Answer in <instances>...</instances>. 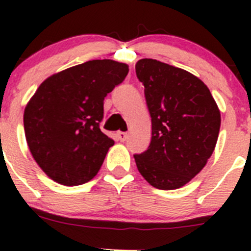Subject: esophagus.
Returning <instances> with one entry per match:
<instances>
[{
    "mask_svg": "<svg viewBox=\"0 0 251 251\" xmlns=\"http://www.w3.org/2000/svg\"><path fill=\"white\" fill-rule=\"evenodd\" d=\"M116 136H118L119 141L124 142V141H126V138H127L128 135L126 132H118V133H116Z\"/></svg>",
    "mask_w": 251,
    "mask_h": 251,
    "instance_id": "obj_1",
    "label": "esophagus"
}]
</instances>
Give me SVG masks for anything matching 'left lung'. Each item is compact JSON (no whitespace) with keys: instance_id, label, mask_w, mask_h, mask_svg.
Segmentation results:
<instances>
[{"instance_id":"left-lung-1","label":"left lung","mask_w":251,"mask_h":251,"mask_svg":"<svg viewBox=\"0 0 251 251\" xmlns=\"http://www.w3.org/2000/svg\"><path fill=\"white\" fill-rule=\"evenodd\" d=\"M136 75L144 85L151 116V143L135 154L136 165L155 188H179L211 156L220 110L206 85L186 70L146 58L136 64Z\"/></svg>"}]
</instances>
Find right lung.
I'll return each instance as SVG.
<instances>
[{"instance_id":"obj_1","label":"right lung","mask_w":251,"mask_h":251,"mask_svg":"<svg viewBox=\"0 0 251 251\" xmlns=\"http://www.w3.org/2000/svg\"><path fill=\"white\" fill-rule=\"evenodd\" d=\"M128 67L88 60L52 75L24 111L27 146L53 181L78 186L100 171L114 141L100 131L104 98L125 80Z\"/></svg>"}]
</instances>
